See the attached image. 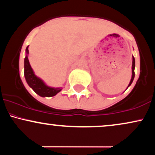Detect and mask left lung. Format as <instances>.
<instances>
[{
  "label": "left lung",
  "instance_id": "left-lung-1",
  "mask_svg": "<svg viewBox=\"0 0 155 155\" xmlns=\"http://www.w3.org/2000/svg\"><path fill=\"white\" fill-rule=\"evenodd\" d=\"M134 69H135V58H133V65H132V78H131V80H130V84H129L128 87H129V86H130V84H132V82H133V79H134V77H135V71H134Z\"/></svg>",
  "mask_w": 155,
  "mask_h": 155
}]
</instances>
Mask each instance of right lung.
<instances>
[{
	"instance_id": "1",
	"label": "right lung",
	"mask_w": 155,
	"mask_h": 155,
	"mask_svg": "<svg viewBox=\"0 0 155 155\" xmlns=\"http://www.w3.org/2000/svg\"><path fill=\"white\" fill-rule=\"evenodd\" d=\"M28 54V47L26 48V56L25 58V77L27 83L34 90L35 93L41 97H52L61 91V88H53L47 86L41 79L35 75L30 65Z\"/></svg>"
}]
</instances>
